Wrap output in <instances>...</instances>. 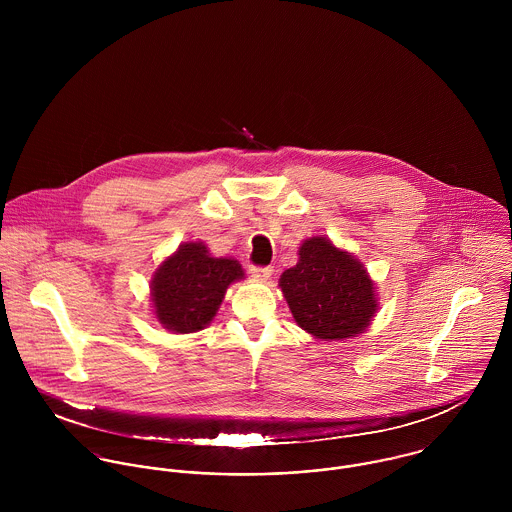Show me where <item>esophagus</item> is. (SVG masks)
Masks as SVG:
<instances>
[{"label":"esophagus","mask_w":512,"mask_h":512,"mask_svg":"<svg viewBox=\"0 0 512 512\" xmlns=\"http://www.w3.org/2000/svg\"><path fill=\"white\" fill-rule=\"evenodd\" d=\"M272 268L270 266H252L250 268V274H252V278L254 280H260V282H266V280H270V276H272Z\"/></svg>","instance_id":"1"}]
</instances>
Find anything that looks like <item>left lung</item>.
<instances>
[{
    "label": "left lung",
    "instance_id": "obj_1",
    "mask_svg": "<svg viewBox=\"0 0 512 512\" xmlns=\"http://www.w3.org/2000/svg\"><path fill=\"white\" fill-rule=\"evenodd\" d=\"M280 288L295 323L325 341L357 337L378 307L365 266L325 236L299 246V260L282 274Z\"/></svg>",
    "mask_w": 512,
    "mask_h": 512
}]
</instances>
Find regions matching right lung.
<instances>
[{
  "mask_svg": "<svg viewBox=\"0 0 512 512\" xmlns=\"http://www.w3.org/2000/svg\"><path fill=\"white\" fill-rule=\"evenodd\" d=\"M242 278L236 260L213 258L203 242H185L153 274L155 319L171 333L201 331L215 319L228 286Z\"/></svg>",
  "mask_w": 512,
  "mask_h": 512,
  "instance_id": "add662e5",
  "label": "right lung"
}]
</instances>
